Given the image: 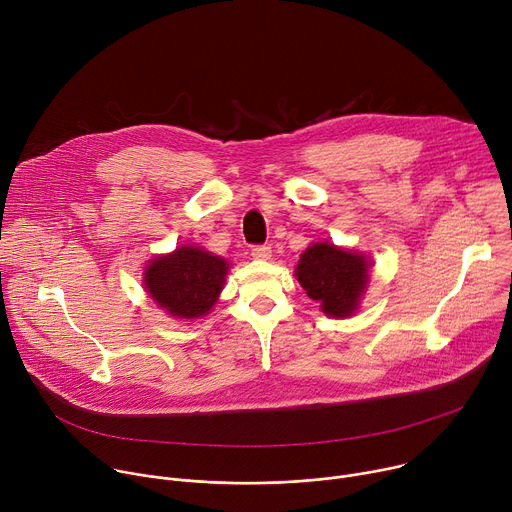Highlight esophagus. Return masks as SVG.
Listing matches in <instances>:
<instances>
[{"instance_id": "obj_1", "label": "esophagus", "mask_w": 512, "mask_h": 512, "mask_svg": "<svg viewBox=\"0 0 512 512\" xmlns=\"http://www.w3.org/2000/svg\"><path fill=\"white\" fill-rule=\"evenodd\" d=\"M251 255H253V259H257V261H267V259L271 257V247H267V245H255V247L251 249Z\"/></svg>"}]
</instances>
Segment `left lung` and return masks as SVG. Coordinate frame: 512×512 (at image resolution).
Here are the masks:
<instances>
[{"instance_id":"obj_1","label":"left lung","mask_w":512,"mask_h":512,"mask_svg":"<svg viewBox=\"0 0 512 512\" xmlns=\"http://www.w3.org/2000/svg\"><path fill=\"white\" fill-rule=\"evenodd\" d=\"M371 261L332 243H312L300 257L296 277L326 316L348 318L358 310L369 283Z\"/></svg>"}]
</instances>
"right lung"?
<instances>
[{
	"label": "right lung",
	"instance_id": "add662e5",
	"mask_svg": "<svg viewBox=\"0 0 512 512\" xmlns=\"http://www.w3.org/2000/svg\"><path fill=\"white\" fill-rule=\"evenodd\" d=\"M229 261L200 247L184 245L158 255L145 267L143 285L150 298L180 320L206 316L225 287Z\"/></svg>",
	"mask_w": 512,
	"mask_h": 512
}]
</instances>
